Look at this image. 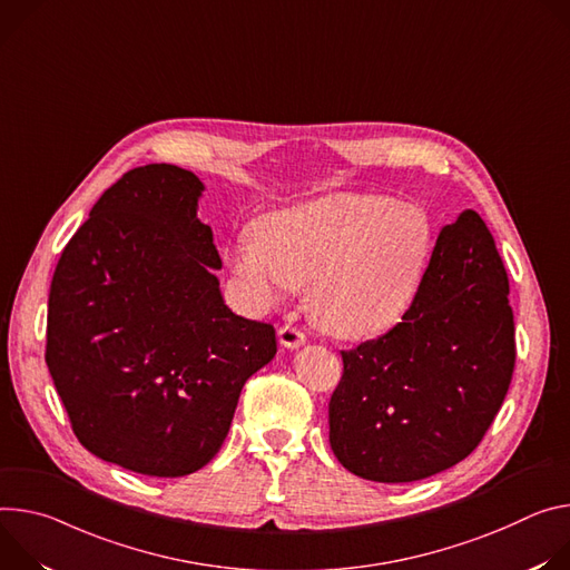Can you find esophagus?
<instances>
[{
	"label": "esophagus",
	"instance_id": "1",
	"mask_svg": "<svg viewBox=\"0 0 570 570\" xmlns=\"http://www.w3.org/2000/svg\"><path fill=\"white\" fill-rule=\"evenodd\" d=\"M278 342H281V346L294 351V348H298V346L305 344V335H303L296 326L285 324L283 328H278Z\"/></svg>",
	"mask_w": 570,
	"mask_h": 570
}]
</instances>
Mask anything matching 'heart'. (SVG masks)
I'll return each mask as SVG.
<instances>
[{"label": "heart", "instance_id": "heart-1", "mask_svg": "<svg viewBox=\"0 0 570 570\" xmlns=\"http://www.w3.org/2000/svg\"><path fill=\"white\" fill-rule=\"evenodd\" d=\"M434 248L430 213L377 195L274 210L226 246L246 301L269 309L307 289L312 322L337 340L392 331L412 309Z\"/></svg>", "mask_w": 570, "mask_h": 570}]
</instances>
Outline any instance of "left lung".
<instances>
[{"label": "left lung", "mask_w": 570, "mask_h": 570, "mask_svg": "<svg viewBox=\"0 0 570 570\" xmlns=\"http://www.w3.org/2000/svg\"><path fill=\"white\" fill-rule=\"evenodd\" d=\"M510 281L475 210L439 230L419 296L377 340L342 351L328 405L340 464L373 482H416L469 458L517 360Z\"/></svg>", "instance_id": "obj_1"}]
</instances>
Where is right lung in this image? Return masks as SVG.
I'll return each instance as SVG.
<instances>
[{
    "instance_id": "add662e5",
    "label": "right lung",
    "mask_w": 570,
    "mask_h": 570,
    "mask_svg": "<svg viewBox=\"0 0 570 570\" xmlns=\"http://www.w3.org/2000/svg\"><path fill=\"white\" fill-rule=\"evenodd\" d=\"M204 183L176 165L126 171L62 248L47 312V368L81 444L154 478L206 466L274 326L224 303L222 258L197 215Z\"/></svg>"
}]
</instances>
